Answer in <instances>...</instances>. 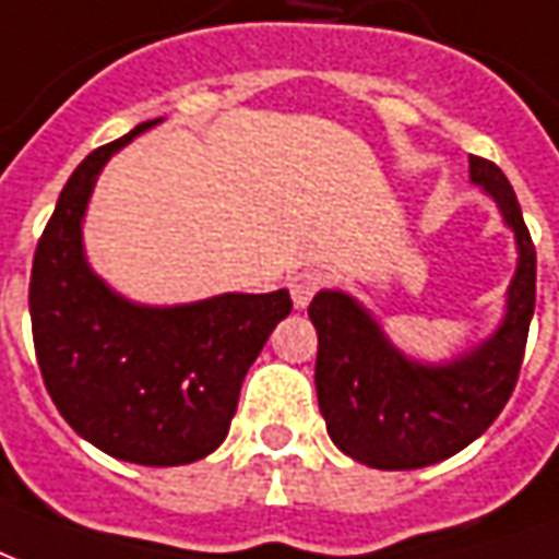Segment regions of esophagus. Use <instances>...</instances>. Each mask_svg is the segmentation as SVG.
<instances>
[{
  "instance_id": "esophagus-1",
  "label": "esophagus",
  "mask_w": 559,
  "mask_h": 559,
  "mask_svg": "<svg viewBox=\"0 0 559 559\" xmlns=\"http://www.w3.org/2000/svg\"><path fill=\"white\" fill-rule=\"evenodd\" d=\"M322 286V273L319 271H301L295 273L292 280H288V292H292V301L295 307H307V304L313 301V295Z\"/></svg>"
}]
</instances>
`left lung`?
I'll return each instance as SVG.
<instances>
[{
	"label": "left lung",
	"mask_w": 559,
	"mask_h": 559,
	"mask_svg": "<svg viewBox=\"0 0 559 559\" xmlns=\"http://www.w3.org/2000/svg\"><path fill=\"white\" fill-rule=\"evenodd\" d=\"M468 176L496 200L518 240L506 317L487 341L429 365L395 349L377 319L344 292L325 288L307 307L319 334V411L331 441L361 465L407 472L460 453L502 414L521 374L536 310V246L506 173L472 155Z\"/></svg>",
	"instance_id": "obj_1"
}]
</instances>
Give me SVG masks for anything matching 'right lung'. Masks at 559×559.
I'll list each match as a JSON object with an SVG mask.
<instances>
[{"mask_svg": "<svg viewBox=\"0 0 559 559\" xmlns=\"http://www.w3.org/2000/svg\"><path fill=\"white\" fill-rule=\"evenodd\" d=\"M160 118L84 157L36 246L29 317L41 380L57 411L94 448L136 465H185L228 435L246 371L280 319L286 288L145 307L87 264L81 222L103 164Z\"/></svg>", "mask_w": 559, "mask_h": 559, "instance_id": "1", "label": "right lung"}]
</instances>
